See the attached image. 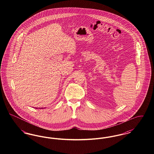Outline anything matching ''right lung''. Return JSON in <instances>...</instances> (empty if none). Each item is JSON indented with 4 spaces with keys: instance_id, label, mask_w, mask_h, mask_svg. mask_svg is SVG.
<instances>
[{
    "instance_id": "1",
    "label": "right lung",
    "mask_w": 154,
    "mask_h": 154,
    "mask_svg": "<svg viewBox=\"0 0 154 154\" xmlns=\"http://www.w3.org/2000/svg\"><path fill=\"white\" fill-rule=\"evenodd\" d=\"M36 109H37V108H36ZM42 109H43V108H42Z\"/></svg>"
}]
</instances>
